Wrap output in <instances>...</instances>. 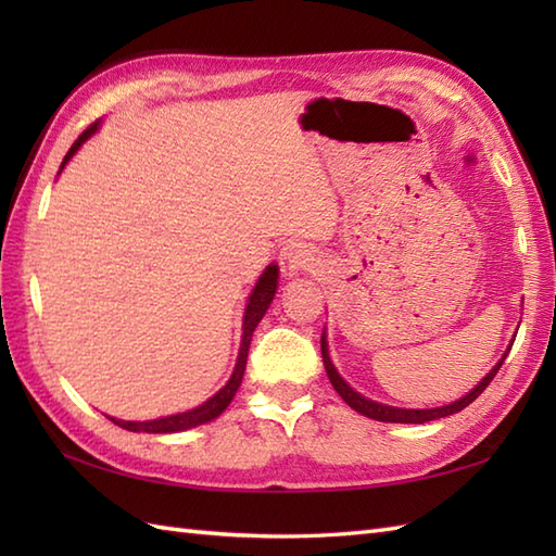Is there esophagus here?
Returning a JSON list of instances; mask_svg holds the SVG:
<instances>
[{
    "mask_svg": "<svg viewBox=\"0 0 556 556\" xmlns=\"http://www.w3.org/2000/svg\"><path fill=\"white\" fill-rule=\"evenodd\" d=\"M313 265V255L311 251H305V245L301 243H289L279 251V267L287 277L299 275V271L308 269Z\"/></svg>",
    "mask_w": 556,
    "mask_h": 556,
    "instance_id": "1",
    "label": "esophagus"
}]
</instances>
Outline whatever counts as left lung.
Returning a JSON list of instances; mask_svg holds the SVG:
<instances>
[{
	"instance_id": "left-lung-1",
	"label": "left lung",
	"mask_w": 556,
	"mask_h": 556,
	"mask_svg": "<svg viewBox=\"0 0 556 556\" xmlns=\"http://www.w3.org/2000/svg\"><path fill=\"white\" fill-rule=\"evenodd\" d=\"M504 358H506V353H504ZM504 358L494 365V368L488 372V377H482V382L473 389V392L470 394H466L464 399H458V401H454V404H448V406H442V408H425V410H408V408H392V406H382V404H377V401H370V399H365V396H361L358 392H353V389L341 380L339 377V372L334 370V365H332V361H329V353H327V341H325V337H323V363H325V370H327V377H329V382H332V387L337 389V394L346 401V404L353 408V410H358L361 416H368V418H372V420H382V422H416V425H420V422H430V420H437V418H446V416H452V413H458V410H464L466 406H470L473 404V401L485 392L488 389V384L494 380V375H497V370L502 368V363H504Z\"/></svg>"
}]
</instances>
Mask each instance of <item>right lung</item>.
<instances>
[{
	"mask_svg": "<svg viewBox=\"0 0 556 556\" xmlns=\"http://www.w3.org/2000/svg\"><path fill=\"white\" fill-rule=\"evenodd\" d=\"M96 128H98V122H96V124H90V126L86 128V131H83V134L78 136L76 143L68 148L66 157H64V162H62V167H64V164L71 160V155H74V152L80 148L83 140L90 138V134H96ZM277 277H279L277 265H269V267L263 271V277H260L257 285H255V289H253V293H251V301H248L245 317H243V339H241L239 361H236V368H233L231 380H229L227 384H224L215 396L207 399L203 406H198V408L188 410V413H179V416L157 418V420H148V422L114 420V418H110V420H112L114 425H119V428H124V430H131V432H152V434L191 430V428H198V425H203V422H207V420H215V418L219 416V413L231 404L233 394L239 392L241 380H243V372H245L248 346H251V337H253V332H255L257 323L263 320V315H265V313H267V308H269V301L275 299V291H277Z\"/></svg>",
	"mask_w": 556,
	"mask_h": 556,
	"instance_id": "add662e5",
	"label": "right lung"
}]
</instances>
